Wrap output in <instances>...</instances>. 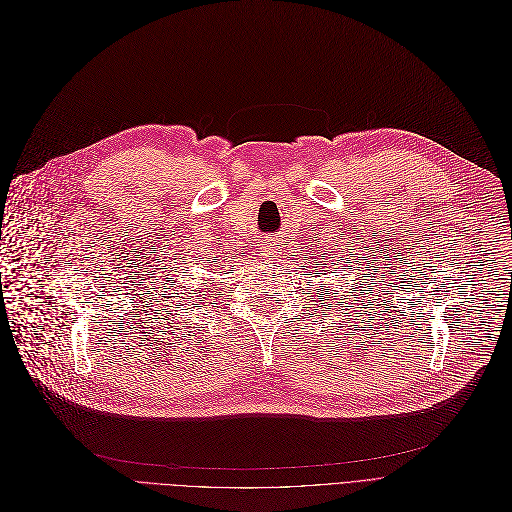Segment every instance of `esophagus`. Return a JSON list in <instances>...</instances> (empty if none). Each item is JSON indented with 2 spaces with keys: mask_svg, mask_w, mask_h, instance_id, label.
I'll use <instances>...</instances> for the list:
<instances>
[{
  "mask_svg": "<svg viewBox=\"0 0 512 512\" xmlns=\"http://www.w3.org/2000/svg\"><path fill=\"white\" fill-rule=\"evenodd\" d=\"M262 258H266V260H273L279 252H277V246H275V241H271V239H264L262 241Z\"/></svg>",
  "mask_w": 512,
  "mask_h": 512,
  "instance_id": "obj_1",
  "label": "esophagus"
}]
</instances>
